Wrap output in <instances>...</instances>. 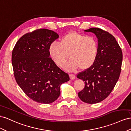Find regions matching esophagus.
Instances as JSON below:
<instances>
[{
	"instance_id": "1",
	"label": "esophagus",
	"mask_w": 131,
	"mask_h": 131,
	"mask_svg": "<svg viewBox=\"0 0 131 131\" xmlns=\"http://www.w3.org/2000/svg\"><path fill=\"white\" fill-rule=\"evenodd\" d=\"M69 76H70V79L71 80H73L74 78H75V76L74 75V74H69Z\"/></svg>"
}]
</instances>
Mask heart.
<instances>
[{"label":"heart","mask_w":131,"mask_h":131,"mask_svg":"<svg viewBox=\"0 0 131 131\" xmlns=\"http://www.w3.org/2000/svg\"><path fill=\"white\" fill-rule=\"evenodd\" d=\"M49 53L56 65L60 68L65 65L69 55L70 60L66 66L67 70L72 71L78 68L84 70L96 61L98 45L94 37L71 31L62 37L60 43L52 42Z\"/></svg>","instance_id":"obj_1"}]
</instances>
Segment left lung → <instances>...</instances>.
<instances>
[{
    "label": "left lung",
    "mask_w": 131,
    "mask_h": 131,
    "mask_svg": "<svg viewBox=\"0 0 131 131\" xmlns=\"http://www.w3.org/2000/svg\"><path fill=\"white\" fill-rule=\"evenodd\" d=\"M98 39V54L90 68L78 73L77 77L84 82V88L78 93L80 99L95 104L106 98L113 90L121 71L122 52L115 37L99 28H91Z\"/></svg>",
    "instance_id": "obj_1"
}]
</instances>
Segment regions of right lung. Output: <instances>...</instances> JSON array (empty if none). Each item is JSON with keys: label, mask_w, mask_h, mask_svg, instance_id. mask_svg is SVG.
Returning a JSON list of instances; mask_svg holds the SVG:
<instances>
[{"label": "right lung", "mask_w": 131, "mask_h": 131, "mask_svg": "<svg viewBox=\"0 0 131 131\" xmlns=\"http://www.w3.org/2000/svg\"><path fill=\"white\" fill-rule=\"evenodd\" d=\"M58 38L53 31L38 29L22 36L13 50L12 61L17 83L37 103L54 102L60 94L61 84L70 80L69 74L50 57V44Z\"/></svg>", "instance_id": "right-lung-1"}]
</instances>
